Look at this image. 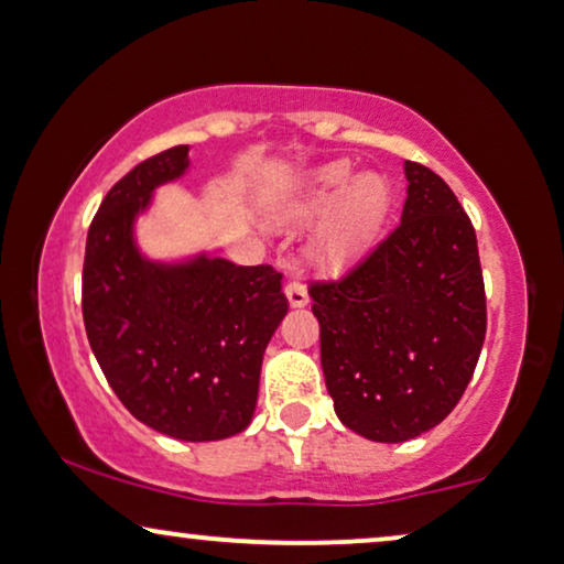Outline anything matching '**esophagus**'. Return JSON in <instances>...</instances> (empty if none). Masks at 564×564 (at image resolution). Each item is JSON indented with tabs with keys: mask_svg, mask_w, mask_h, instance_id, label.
<instances>
[{
	"mask_svg": "<svg viewBox=\"0 0 564 564\" xmlns=\"http://www.w3.org/2000/svg\"><path fill=\"white\" fill-rule=\"evenodd\" d=\"M284 295H288V303L292 308H303V305H308V288H305V282L290 280L284 284Z\"/></svg>",
	"mask_w": 564,
	"mask_h": 564,
	"instance_id": "esophagus-1",
	"label": "esophagus"
}]
</instances>
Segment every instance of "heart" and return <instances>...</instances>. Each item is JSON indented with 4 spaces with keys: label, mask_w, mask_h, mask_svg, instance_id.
I'll use <instances>...</instances> for the list:
<instances>
[{
    "label": "heart",
    "mask_w": 564,
    "mask_h": 564,
    "mask_svg": "<svg viewBox=\"0 0 564 564\" xmlns=\"http://www.w3.org/2000/svg\"><path fill=\"white\" fill-rule=\"evenodd\" d=\"M391 209V188L380 175H357L347 160L316 167L303 186L284 204L288 223H321L313 240L316 261L328 272L352 267L376 243Z\"/></svg>",
    "instance_id": "1"
}]
</instances>
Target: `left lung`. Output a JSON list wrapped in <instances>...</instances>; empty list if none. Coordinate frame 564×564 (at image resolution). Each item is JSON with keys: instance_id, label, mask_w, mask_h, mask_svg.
Returning a JSON list of instances; mask_svg holds the SVG:
<instances>
[{"instance_id": "obj_1", "label": "left lung", "mask_w": 564, "mask_h": 564, "mask_svg": "<svg viewBox=\"0 0 564 564\" xmlns=\"http://www.w3.org/2000/svg\"><path fill=\"white\" fill-rule=\"evenodd\" d=\"M401 223L339 280L311 282L336 416L376 443L441 425L487 334L477 232L456 194L406 160Z\"/></svg>"}]
</instances>
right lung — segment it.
I'll list each match as a JSON object with an SVG mask.
<instances>
[{"label":"right lung","mask_w":564,"mask_h":564,"mask_svg":"<svg viewBox=\"0 0 564 564\" xmlns=\"http://www.w3.org/2000/svg\"><path fill=\"white\" fill-rule=\"evenodd\" d=\"M188 167V148L142 160L95 212L85 243L83 318L121 404L178 441H223L251 422L264 349L288 313L274 267L196 259L158 267L131 223L152 188Z\"/></svg>","instance_id":"right-lung-1"}]
</instances>
